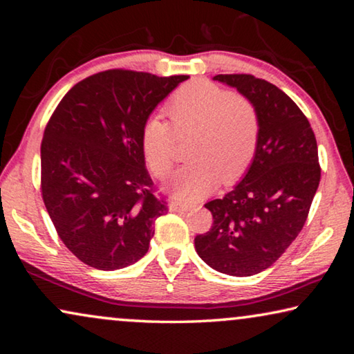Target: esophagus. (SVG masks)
<instances>
[{
	"mask_svg": "<svg viewBox=\"0 0 354 354\" xmlns=\"http://www.w3.org/2000/svg\"><path fill=\"white\" fill-rule=\"evenodd\" d=\"M195 205H190V203H184V201H179V200H173L170 203V211L173 212H181V211H190V209H194Z\"/></svg>",
	"mask_w": 354,
	"mask_h": 354,
	"instance_id": "obj_1",
	"label": "esophagus"
}]
</instances>
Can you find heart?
Segmentation results:
<instances>
[{"label": "heart", "mask_w": 354, "mask_h": 354, "mask_svg": "<svg viewBox=\"0 0 354 354\" xmlns=\"http://www.w3.org/2000/svg\"><path fill=\"white\" fill-rule=\"evenodd\" d=\"M170 118L149 117L140 145L149 171L169 175L178 158V138L196 131L190 158L173 176V194L196 200L217 187L220 179L234 184L253 162L261 139V113L254 101L205 80L185 82L165 106Z\"/></svg>", "instance_id": "b5f03b06"}]
</instances>
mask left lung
I'll return each instance as SVG.
<instances>
[{"label": "left lung", "mask_w": 354, "mask_h": 354, "mask_svg": "<svg viewBox=\"0 0 354 354\" xmlns=\"http://www.w3.org/2000/svg\"><path fill=\"white\" fill-rule=\"evenodd\" d=\"M254 101L261 139L250 170L223 198L206 203L214 223L195 237L207 266L251 277L273 266L303 230L322 169L309 120L290 97L253 75H217Z\"/></svg>", "instance_id": "left-lung-1"}]
</instances>
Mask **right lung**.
<instances>
[{
  "instance_id": "1",
  "label": "right lung",
  "mask_w": 354,
  "mask_h": 354,
  "mask_svg": "<svg viewBox=\"0 0 354 354\" xmlns=\"http://www.w3.org/2000/svg\"><path fill=\"white\" fill-rule=\"evenodd\" d=\"M185 75L112 68L75 84L48 120L40 192L57 236L81 262L117 270L145 256L169 211L145 169L143 124Z\"/></svg>"
}]
</instances>
